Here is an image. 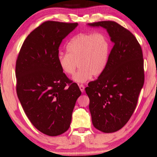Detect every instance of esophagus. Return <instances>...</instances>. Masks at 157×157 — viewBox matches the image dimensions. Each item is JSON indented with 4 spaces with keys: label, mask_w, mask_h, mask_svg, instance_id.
I'll use <instances>...</instances> for the list:
<instances>
[{
    "label": "esophagus",
    "mask_w": 157,
    "mask_h": 157,
    "mask_svg": "<svg viewBox=\"0 0 157 157\" xmlns=\"http://www.w3.org/2000/svg\"><path fill=\"white\" fill-rule=\"evenodd\" d=\"M79 89H80V90L82 91V93H83L84 91V88H85L84 85L83 84H79Z\"/></svg>",
    "instance_id": "obj_1"
}]
</instances>
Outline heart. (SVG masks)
Listing matches in <instances>:
<instances>
[{
	"label": "heart",
	"instance_id": "b5f03b06",
	"mask_svg": "<svg viewBox=\"0 0 157 157\" xmlns=\"http://www.w3.org/2000/svg\"><path fill=\"white\" fill-rule=\"evenodd\" d=\"M67 53H59L58 64L62 72L73 75L78 65L80 69L73 77L74 82L84 83L101 75L110 56L109 40L102 33H81L71 38L67 46Z\"/></svg>",
	"mask_w": 157,
	"mask_h": 157
}]
</instances>
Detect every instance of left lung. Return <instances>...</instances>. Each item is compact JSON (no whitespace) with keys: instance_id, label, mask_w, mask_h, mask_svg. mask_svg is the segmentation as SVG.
<instances>
[{"instance_id":"left-lung-1","label":"left lung","mask_w":157,"mask_h":157,"mask_svg":"<svg viewBox=\"0 0 157 157\" xmlns=\"http://www.w3.org/2000/svg\"><path fill=\"white\" fill-rule=\"evenodd\" d=\"M89 25L106 29L114 42L106 69L85 88L94 127L114 132L127 124L137 104L144 84L143 52L135 36L116 22Z\"/></svg>"}]
</instances>
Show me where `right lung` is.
<instances>
[{
    "label": "right lung",
    "mask_w": 157,
    "mask_h": 157,
    "mask_svg": "<svg viewBox=\"0 0 157 157\" xmlns=\"http://www.w3.org/2000/svg\"><path fill=\"white\" fill-rule=\"evenodd\" d=\"M78 23L45 21L25 40L16 62V93L36 129L58 136L69 129L81 91L62 72L59 47Z\"/></svg>",
    "instance_id": "obj_1"
}]
</instances>
